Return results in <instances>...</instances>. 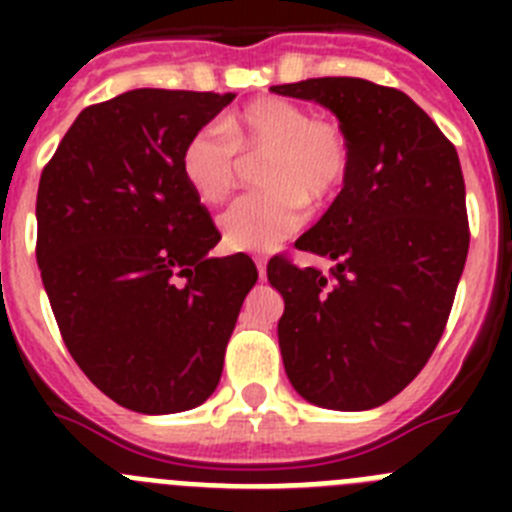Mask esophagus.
<instances>
[{
    "instance_id": "obj_1",
    "label": "esophagus",
    "mask_w": 512,
    "mask_h": 512,
    "mask_svg": "<svg viewBox=\"0 0 512 512\" xmlns=\"http://www.w3.org/2000/svg\"><path fill=\"white\" fill-rule=\"evenodd\" d=\"M256 269H259V279H266V259H256Z\"/></svg>"
}]
</instances>
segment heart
<instances>
[{
    "label": "heart",
    "mask_w": 512,
    "mask_h": 512,
    "mask_svg": "<svg viewBox=\"0 0 512 512\" xmlns=\"http://www.w3.org/2000/svg\"><path fill=\"white\" fill-rule=\"evenodd\" d=\"M238 153L264 156L259 184L220 215L217 225L230 251L277 248L302 228L310 205H325L343 189L351 171L346 130L325 117H310L300 104L264 97L210 122L182 148V176L205 205H220L238 179Z\"/></svg>",
    "instance_id": "heart-1"
}]
</instances>
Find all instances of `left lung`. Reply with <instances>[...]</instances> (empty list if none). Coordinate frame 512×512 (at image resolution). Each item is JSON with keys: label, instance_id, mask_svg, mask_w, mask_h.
I'll list each match as a JSON object with an SVG mask.
<instances>
[{"label": "left lung", "instance_id": "1", "mask_svg": "<svg viewBox=\"0 0 512 512\" xmlns=\"http://www.w3.org/2000/svg\"><path fill=\"white\" fill-rule=\"evenodd\" d=\"M271 92L330 110L351 143L346 184L295 243L328 259L330 277L287 259L266 266L284 297V372L318 408H379L418 377L454 305L469 251L459 156L397 89L325 76Z\"/></svg>", "mask_w": 512, "mask_h": 512}]
</instances>
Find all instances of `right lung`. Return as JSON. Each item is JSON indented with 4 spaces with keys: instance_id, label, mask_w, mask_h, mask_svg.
Here are the masks:
<instances>
[{
    "instance_id": "add662e5",
    "label": "right lung",
    "mask_w": 512,
    "mask_h": 512,
    "mask_svg": "<svg viewBox=\"0 0 512 512\" xmlns=\"http://www.w3.org/2000/svg\"><path fill=\"white\" fill-rule=\"evenodd\" d=\"M235 94L133 89L81 110L38 187V266L79 369L122 408L192 410L215 392L259 271L220 241L182 148Z\"/></svg>"
}]
</instances>
